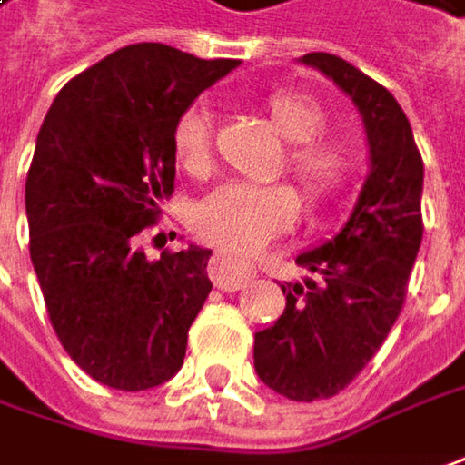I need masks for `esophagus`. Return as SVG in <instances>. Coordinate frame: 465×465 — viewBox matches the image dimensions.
<instances>
[{"label": "esophagus", "instance_id": "obj_1", "mask_svg": "<svg viewBox=\"0 0 465 465\" xmlns=\"http://www.w3.org/2000/svg\"><path fill=\"white\" fill-rule=\"evenodd\" d=\"M254 265L233 257L229 252H215L211 260V278L213 283L223 292H236L239 286H244L250 278H254Z\"/></svg>", "mask_w": 465, "mask_h": 465}]
</instances>
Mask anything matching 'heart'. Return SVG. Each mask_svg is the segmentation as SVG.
<instances>
[{
	"instance_id": "b5f03b06",
	"label": "heart",
	"mask_w": 465,
	"mask_h": 465,
	"mask_svg": "<svg viewBox=\"0 0 465 465\" xmlns=\"http://www.w3.org/2000/svg\"><path fill=\"white\" fill-rule=\"evenodd\" d=\"M265 114L275 132L292 143L286 153L289 172L302 184L312 205H322L341 194L353 172L356 153L341 137H320L328 114L304 93L281 91L265 98ZM213 114L205 104H193L173 124V153L190 173H200L211 163ZM299 215V197L289 184H239L215 187L193 211L194 232L218 247L233 252H254L275 233L286 232Z\"/></svg>"
}]
</instances>
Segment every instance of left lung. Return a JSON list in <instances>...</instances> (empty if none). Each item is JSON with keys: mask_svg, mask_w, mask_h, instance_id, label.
<instances>
[{"mask_svg": "<svg viewBox=\"0 0 465 465\" xmlns=\"http://www.w3.org/2000/svg\"><path fill=\"white\" fill-rule=\"evenodd\" d=\"M353 101L370 148V172L341 232L296 257L312 272L281 286L286 310L254 333V372L292 401L341 393L395 325L421 244L424 163L393 93L346 59L312 51L299 59Z\"/></svg>", "mask_w": 465, "mask_h": 465, "instance_id": "1", "label": "left lung"}]
</instances>
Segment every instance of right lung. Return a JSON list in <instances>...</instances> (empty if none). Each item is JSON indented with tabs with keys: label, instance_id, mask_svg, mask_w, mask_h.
<instances>
[{
	"label": "right lung",
	"instance_id": "add662e5",
	"mask_svg": "<svg viewBox=\"0 0 465 465\" xmlns=\"http://www.w3.org/2000/svg\"><path fill=\"white\" fill-rule=\"evenodd\" d=\"M236 67L124 46L72 77L41 124L25 182L33 268L64 351L109 388L148 391L184 364L211 250L148 260L134 236L173 190L176 119Z\"/></svg>",
	"mask_w": 465,
	"mask_h": 465
}]
</instances>
